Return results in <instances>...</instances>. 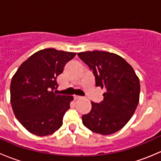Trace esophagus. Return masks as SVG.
Instances as JSON below:
<instances>
[{
    "mask_svg": "<svg viewBox=\"0 0 161 161\" xmlns=\"http://www.w3.org/2000/svg\"><path fill=\"white\" fill-rule=\"evenodd\" d=\"M81 97H79V96H74V99L75 100H79V99H80Z\"/></svg>",
    "mask_w": 161,
    "mask_h": 161,
    "instance_id": "esophagus-1",
    "label": "esophagus"
}]
</instances>
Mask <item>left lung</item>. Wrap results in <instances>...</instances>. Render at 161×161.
I'll use <instances>...</instances> for the list:
<instances>
[{
    "label": "left lung",
    "instance_id": "8db88e82",
    "mask_svg": "<svg viewBox=\"0 0 161 161\" xmlns=\"http://www.w3.org/2000/svg\"><path fill=\"white\" fill-rule=\"evenodd\" d=\"M95 76L96 86L104 88L103 100L91 102L92 109L82 115L84 125L95 133L110 135L122 129L131 119L139 100V79L121 57L106 51L78 53Z\"/></svg>",
    "mask_w": 161,
    "mask_h": 161
}]
</instances>
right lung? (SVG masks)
I'll return each instance as SVG.
<instances>
[{"mask_svg": "<svg viewBox=\"0 0 161 161\" xmlns=\"http://www.w3.org/2000/svg\"><path fill=\"white\" fill-rule=\"evenodd\" d=\"M76 53L41 50L19 68L11 82V103L16 118L30 132L39 136L52 134L61 128L70 108L71 96L59 95L57 77Z\"/></svg>", "mask_w": 161, "mask_h": 161, "instance_id": "obj_1", "label": "right lung"}]
</instances>
